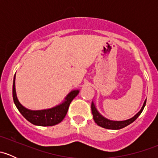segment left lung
Returning <instances> with one entry per match:
<instances>
[{
  "label": "left lung",
  "instance_id": "obj_1",
  "mask_svg": "<svg viewBox=\"0 0 158 158\" xmlns=\"http://www.w3.org/2000/svg\"><path fill=\"white\" fill-rule=\"evenodd\" d=\"M147 100V99H146ZM146 100L144 101V104H143L142 108L141 109L135 114L134 117L128 119V120L125 121H111L109 120V119L106 118L104 116L102 115L97 110L96 107H95V103L92 102V115H93V119L95 121V123L100 127H102L104 128L107 129H112V130H118V129L123 128L125 127L128 126V125L131 124L132 122H135L137 118H138V116L141 114L142 111L144 110V106L146 105Z\"/></svg>",
  "mask_w": 158,
  "mask_h": 158
}]
</instances>
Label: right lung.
I'll return each mask as SVG.
<instances>
[{"label":"right lung","instance_id":"right-lung-1","mask_svg":"<svg viewBox=\"0 0 158 158\" xmlns=\"http://www.w3.org/2000/svg\"><path fill=\"white\" fill-rule=\"evenodd\" d=\"M79 92V90L78 89L71 91L61 104L51 109L30 110L22 106L17 98L15 89V76L13 82V99L16 107L28 122L38 126H53L60 123L66 116L71 102Z\"/></svg>","mask_w":158,"mask_h":158}]
</instances>
